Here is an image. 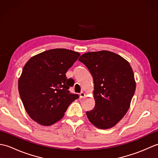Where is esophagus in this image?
Listing matches in <instances>:
<instances>
[{
    "label": "esophagus",
    "instance_id": "esophagus-1",
    "mask_svg": "<svg viewBox=\"0 0 158 158\" xmlns=\"http://www.w3.org/2000/svg\"><path fill=\"white\" fill-rule=\"evenodd\" d=\"M85 96V94L83 92H81V93L79 94V97H80V98H84V97Z\"/></svg>",
    "mask_w": 158,
    "mask_h": 158
}]
</instances>
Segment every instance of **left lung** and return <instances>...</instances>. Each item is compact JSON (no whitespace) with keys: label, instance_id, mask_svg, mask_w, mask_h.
Wrapping results in <instances>:
<instances>
[{"label":"left lung","instance_id":"left-lung-1","mask_svg":"<svg viewBox=\"0 0 158 158\" xmlns=\"http://www.w3.org/2000/svg\"><path fill=\"white\" fill-rule=\"evenodd\" d=\"M92 74L95 106L86 115L94 126L109 129L115 126L128 110L136 89L129 62L111 52H88L80 56Z\"/></svg>","mask_w":158,"mask_h":158}]
</instances>
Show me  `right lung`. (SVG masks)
<instances>
[{
	"label": "right lung",
	"mask_w": 158,
	"mask_h": 158,
	"mask_svg": "<svg viewBox=\"0 0 158 158\" xmlns=\"http://www.w3.org/2000/svg\"><path fill=\"white\" fill-rule=\"evenodd\" d=\"M79 56L69 49H53L32 56L23 66L18 90L26 112L35 122L52 125L79 98L68 90L73 84L65 74Z\"/></svg>",
	"instance_id": "right-lung-1"
}]
</instances>
